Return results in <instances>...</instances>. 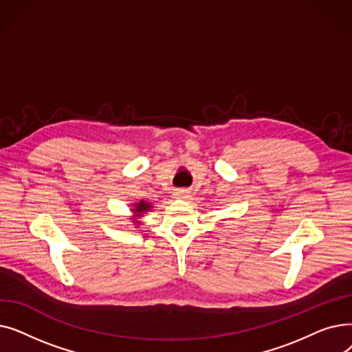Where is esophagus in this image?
<instances>
[{
  "instance_id": "34e87169",
  "label": "esophagus",
  "mask_w": 352,
  "mask_h": 352,
  "mask_svg": "<svg viewBox=\"0 0 352 352\" xmlns=\"http://www.w3.org/2000/svg\"><path fill=\"white\" fill-rule=\"evenodd\" d=\"M190 191L188 190H184V188H181V190H177L175 192H174V198H177V199H186V198H188L190 197Z\"/></svg>"
}]
</instances>
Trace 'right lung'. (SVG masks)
I'll return each instance as SVG.
<instances>
[{"mask_svg": "<svg viewBox=\"0 0 352 352\" xmlns=\"http://www.w3.org/2000/svg\"><path fill=\"white\" fill-rule=\"evenodd\" d=\"M151 207L150 206H148V202H144V201H141L140 202V204H137V207H135V212H138V214H141V212H145L146 210H150Z\"/></svg>", "mask_w": 352, "mask_h": 352, "instance_id": "add662e5", "label": "right lung"}]
</instances>
